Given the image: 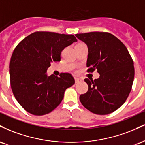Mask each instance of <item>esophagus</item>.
<instances>
[{"mask_svg": "<svg viewBox=\"0 0 145 145\" xmlns=\"http://www.w3.org/2000/svg\"><path fill=\"white\" fill-rule=\"evenodd\" d=\"M81 81H82V79H80V78H75V82H76V83H78V82H81Z\"/></svg>", "mask_w": 145, "mask_h": 145, "instance_id": "34e87169", "label": "esophagus"}]
</instances>
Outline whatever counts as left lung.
Returning <instances> with one entry per match:
<instances>
[{
	"mask_svg": "<svg viewBox=\"0 0 145 145\" xmlns=\"http://www.w3.org/2000/svg\"><path fill=\"white\" fill-rule=\"evenodd\" d=\"M87 45L88 72L97 69L99 78L84 79L89 89L80 96L86 109L97 114H108L120 108L129 96L134 78V62L127 48L107 32L76 34Z\"/></svg>",
	"mask_w": 145,
	"mask_h": 145,
	"instance_id": "left-lung-1",
	"label": "left lung"
}]
</instances>
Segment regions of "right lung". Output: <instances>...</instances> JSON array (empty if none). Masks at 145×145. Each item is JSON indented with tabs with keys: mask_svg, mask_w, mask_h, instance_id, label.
I'll list each match as a JSON object with an SVG mask.
<instances>
[{
	"mask_svg": "<svg viewBox=\"0 0 145 145\" xmlns=\"http://www.w3.org/2000/svg\"><path fill=\"white\" fill-rule=\"evenodd\" d=\"M76 41L73 35L37 31L18 44L10 61V83L25 110L44 115L60 104L65 90L74 84V78L69 73H61L59 77L46 73L52 62L61 61L63 50Z\"/></svg>",
	"mask_w": 145,
	"mask_h": 145,
	"instance_id": "obj_1",
	"label": "right lung"
}]
</instances>
